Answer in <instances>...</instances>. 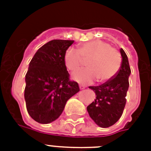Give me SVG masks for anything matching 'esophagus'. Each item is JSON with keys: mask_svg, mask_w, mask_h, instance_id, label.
I'll use <instances>...</instances> for the list:
<instances>
[{"mask_svg": "<svg viewBox=\"0 0 151 151\" xmlns=\"http://www.w3.org/2000/svg\"><path fill=\"white\" fill-rule=\"evenodd\" d=\"M79 88H80L81 90H83V89H85V86H83V85H80V86H79Z\"/></svg>", "mask_w": 151, "mask_h": 151, "instance_id": "1", "label": "esophagus"}]
</instances>
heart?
Listing matches in <instances>:
<instances>
[{
  "label": "heart",
  "instance_id": "b5f03b06",
  "mask_svg": "<svg viewBox=\"0 0 151 151\" xmlns=\"http://www.w3.org/2000/svg\"><path fill=\"white\" fill-rule=\"evenodd\" d=\"M88 59V68L73 73V79L80 83H92L96 79L106 82L112 79L119 70L122 64L121 55L110 44L105 41H92L82 44L79 50L69 48L64 55V62L71 72H74Z\"/></svg>",
  "mask_w": 151,
  "mask_h": 151
}]
</instances>
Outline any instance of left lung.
Returning <instances> with one entry per match:
<instances>
[{
	"mask_svg": "<svg viewBox=\"0 0 151 151\" xmlns=\"http://www.w3.org/2000/svg\"><path fill=\"white\" fill-rule=\"evenodd\" d=\"M120 52L122 62L117 74L99 86H89L96 95V99L87 106L90 117L102 128L112 126L122 117L126 104L129 77L131 73L129 60L124 51Z\"/></svg>",
	"mask_w": 151,
	"mask_h": 151,
	"instance_id": "obj_1",
	"label": "left lung"
}]
</instances>
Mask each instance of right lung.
<instances>
[{
	"instance_id": "1",
	"label": "right lung",
	"mask_w": 151,
	"mask_h": 151,
	"mask_svg": "<svg viewBox=\"0 0 151 151\" xmlns=\"http://www.w3.org/2000/svg\"><path fill=\"white\" fill-rule=\"evenodd\" d=\"M73 43L52 40L39 48L29 63L24 97L28 114L38 123L56 120L66 101L80 91L78 83L70 80L64 62V55Z\"/></svg>"
}]
</instances>
